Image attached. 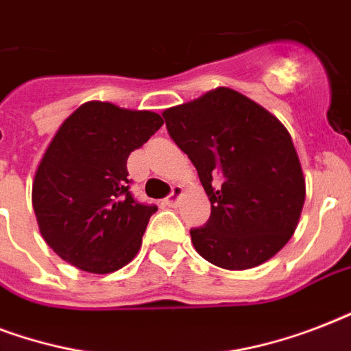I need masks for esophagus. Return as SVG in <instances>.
I'll use <instances>...</instances> for the list:
<instances>
[{"instance_id":"34e87169","label":"esophagus","mask_w":351,"mask_h":351,"mask_svg":"<svg viewBox=\"0 0 351 351\" xmlns=\"http://www.w3.org/2000/svg\"><path fill=\"white\" fill-rule=\"evenodd\" d=\"M182 193H184V191H182L180 186L173 187V191H171L169 195L165 197V200H164L165 206H176V204H178V200H180Z\"/></svg>"}]
</instances>
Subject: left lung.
Returning <instances> with one entry per match:
<instances>
[{
    "instance_id": "obj_1",
    "label": "left lung",
    "mask_w": 351,
    "mask_h": 351,
    "mask_svg": "<svg viewBox=\"0 0 351 351\" xmlns=\"http://www.w3.org/2000/svg\"><path fill=\"white\" fill-rule=\"evenodd\" d=\"M211 202L193 228L198 255L224 269H250L282 250L299 224L306 184L286 127L244 95L215 89L162 112Z\"/></svg>"
}]
</instances>
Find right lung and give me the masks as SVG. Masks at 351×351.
<instances>
[{
    "label": "right lung",
    "mask_w": 351,
    "mask_h": 351,
    "mask_svg": "<svg viewBox=\"0 0 351 351\" xmlns=\"http://www.w3.org/2000/svg\"><path fill=\"white\" fill-rule=\"evenodd\" d=\"M151 111L87 101L63 121L32 184V206L45 242L65 262L111 273L142 245L154 204L129 191L127 158L162 127Z\"/></svg>",
    "instance_id": "1"
}]
</instances>
